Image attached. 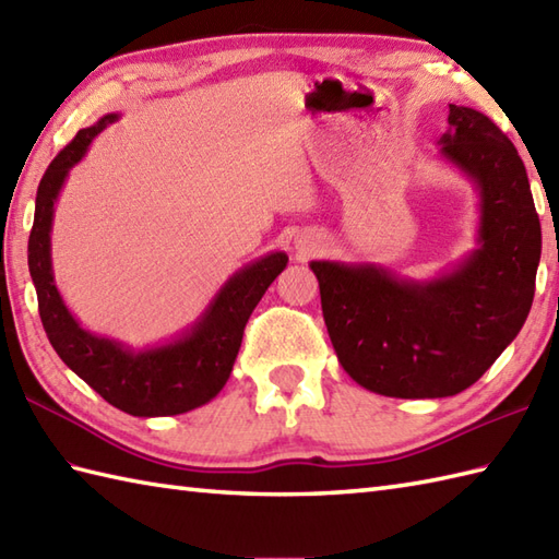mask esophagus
Returning a JSON list of instances; mask_svg holds the SVG:
<instances>
[{"label": "esophagus", "mask_w": 559, "mask_h": 559, "mask_svg": "<svg viewBox=\"0 0 559 559\" xmlns=\"http://www.w3.org/2000/svg\"><path fill=\"white\" fill-rule=\"evenodd\" d=\"M295 247H298L302 254L314 252V249L319 247V237L317 235H300L298 240H295Z\"/></svg>", "instance_id": "obj_1"}]
</instances>
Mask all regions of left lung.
Listing matches in <instances>:
<instances>
[{
    "mask_svg": "<svg viewBox=\"0 0 559 559\" xmlns=\"http://www.w3.org/2000/svg\"><path fill=\"white\" fill-rule=\"evenodd\" d=\"M442 156L480 192V247L427 283L374 264L312 261L338 362L382 396L442 399L476 384L524 326L540 221L524 160L490 117L449 105Z\"/></svg>",
    "mask_w": 559,
    "mask_h": 559,
    "instance_id": "1",
    "label": "left lung"
}]
</instances>
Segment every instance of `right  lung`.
I'll return each instance as SVG.
<instances>
[{"mask_svg": "<svg viewBox=\"0 0 559 559\" xmlns=\"http://www.w3.org/2000/svg\"><path fill=\"white\" fill-rule=\"evenodd\" d=\"M117 115H105L98 124L81 132L47 165L35 197V218L28 237V269L38 312L47 338L69 370L129 415L158 418L204 406L228 382L240 350L245 324L273 278L286 269L288 257L271 252L240 269L218 290L199 322L173 343L158 348H124L112 338L81 329L55 286L50 259V228L59 189L69 170L86 156L88 144Z\"/></svg>", "mask_w": 559, "mask_h": 559, "instance_id": "add662e5", "label": "right lung"}]
</instances>
